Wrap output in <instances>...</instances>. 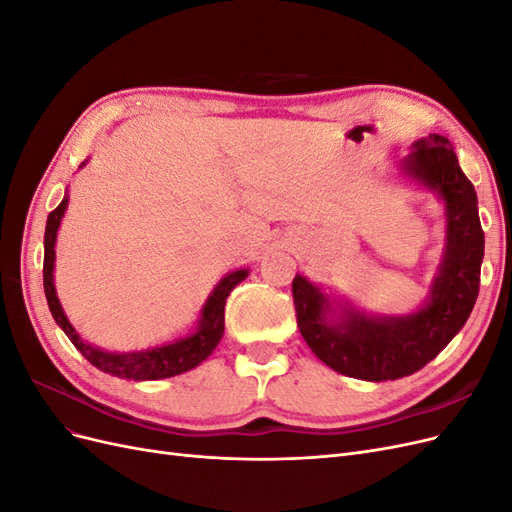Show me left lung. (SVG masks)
Wrapping results in <instances>:
<instances>
[{
	"instance_id": "8db88e82",
	"label": "left lung",
	"mask_w": 512,
	"mask_h": 512,
	"mask_svg": "<svg viewBox=\"0 0 512 512\" xmlns=\"http://www.w3.org/2000/svg\"><path fill=\"white\" fill-rule=\"evenodd\" d=\"M399 170L444 205V252L425 303L404 316H371L299 273L292 282L307 346L337 374L367 382L404 378L436 359L472 314L485 256L474 185L448 138L416 141Z\"/></svg>"
}]
</instances>
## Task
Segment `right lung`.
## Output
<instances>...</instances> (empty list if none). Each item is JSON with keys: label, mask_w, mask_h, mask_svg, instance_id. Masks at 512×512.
<instances>
[{"label": "right lung", "mask_w": 512, "mask_h": 512, "mask_svg": "<svg viewBox=\"0 0 512 512\" xmlns=\"http://www.w3.org/2000/svg\"><path fill=\"white\" fill-rule=\"evenodd\" d=\"M83 162L81 166H85ZM68 192L64 194L59 207L49 213V220H46L44 230V294L46 303H49L51 314L59 329L68 335L74 348L79 350L85 359L98 367L104 374H111L117 378L126 380H162V378H173L183 374V371H190L196 365L203 363L207 356L220 344L224 335V305L228 294L232 292L237 284H241L250 269H237L228 275H224L211 290L203 309H200L196 327L192 333L173 339V342H166L162 346H153L147 350H132V352H111L102 350L98 346H91L89 342L76 333V329L70 324L64 307H61L55 290V241H57V230L64 220V213L68 209Z\"/></svg>", "instance_id": "right-lung-1"}]
</instances>
